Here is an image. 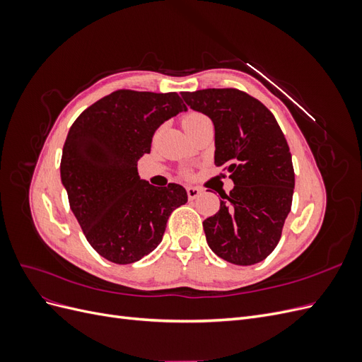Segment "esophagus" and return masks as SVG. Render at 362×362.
Masks as SVG:
<instances>
[{
    "label": "esophagus",
    "instance_id": "1",
    "mask_svg": "<svg viewBox=\"0 0 362 362\" xmlns=\"http://www.w3.org/2000/svg\"><path fill=\"white\" fill-rule=\"evenodd\" d=\"M201 193H202L201 189L193 187V185H189V187H187V196H189V199H192V201L198 198V196H199Z\"/></svg>",
    "mask_w": 362,
    "mask_h": 362
}]
</instances>
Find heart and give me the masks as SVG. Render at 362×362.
Returning a JSON list of instances; mask_svg holds the SVG:
<instances>
[{
    "label": "heart",
    "instance_id": "1",
    "mask_svg": "<svg viewBox=\"0 0 362 362\" xmlns=\"http://www.w3.org/2000/svg\"><path fill=\"white\" fill-rule=\"evenodd\" d=\"M202 119H205L204 115H199V113H189V115H185V116L182 117V127H184V129H187V128H190L192 125L198 124L199 120H202Z\"/></svg>",
    "mask_w": 362,
    "mask_h": 362
}]
</instances>
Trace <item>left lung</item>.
<instances>
[{
	"label": "left lung",
	"instance_id": "1",
	"mask_svg": "<svg viewBox=\"0 0 362 362\" xmlns=\"http://www.w3.org/2000/svg\"><path fill=\"white\" fill-rule=\"evenodd\" d=\"M192 110L214 125V164L225 166L234 189L204 221L217 257L252 266L276 247L291 210L294 170L287 140L269 108L237 89L182 92Z\"/></svg>",
	"mask_w": 362,
	"mask_h": 362
}]
</instances>
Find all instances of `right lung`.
<instances>
[{
	"mask_svg": "<svg viewBox=\"0 0 362 362\" xmlns=\"http://www.w3.org/2000/svg\"><path fill=\"white\" fill-rule=\"evenodd\" d=\"M187 112L177 92L117 90L72 124L60 177L90 246L116 264H131L163 240L168 218L187 202L180 184L154 187L140 180L137 161L168 119Z\"/></svg>",
	"mask_w": 362,
	"mask_h": 362,
	"instance_id": "1",
	"label": "right lung"
}]
</instances>
